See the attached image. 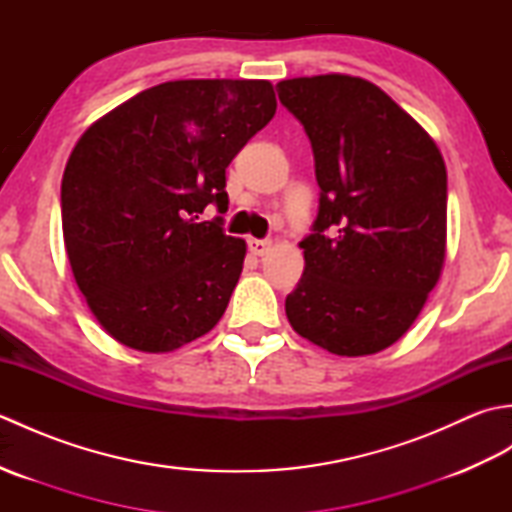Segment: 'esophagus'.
<instances>
[{"instance_id":"34e87169","label":"esophagus","mask_w":512,"mask_h":512,"mask_svg":"<svg viewBox=\"0 0 512 512\" xmlns=\"http://www.w3.org/2000/svg\"><path fill=\"white\" fill-rule=\"evenodd\" d=\"M270 246H273V242H270V239H255V237L248 239L250 253L257 255V257H264L268 250H270Z\"/></svg>"}]
</instances>
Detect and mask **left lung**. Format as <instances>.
Returning a JSON list of instances; mask_svg holds the SVG:
<instances>
[{
  "mask_svg": "<svg viewBox=\"0 0 512 512\" xmlns=\"http://www.w3.org/2000/svg\"><path fill=\"white\" fill-rule=\"evenodd\" d=\"M277 92L306 129L321 189L286 317L332 354H376L411 328L440 279L447 167L433 138L365 79L299 76Z\"/></svg>",
  "mask_w": 512,
  "mask_h": 512,
  "instance_id": "8db88e82",
  "label": "left lung"
}]
</instances>
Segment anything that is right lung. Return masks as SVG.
<instances>
[{
    "label": "right lung",
    "instance_id": "1",
    "mask_svg": "<svg viewBox=\"0 0 512 512\" xmlns=\"http://www.w3.org/2000/svg\"><path fill=\"white\" fill-rule=\"evenodd\" d=\"M275 110L268 81H167L85 129L61 180L63 242L112 339L173 352L222 319L246 242L200 213H226V167Z\"/></svg>",
    "mask_w": 512,
    "mask_h": 512
}]
</instances>
